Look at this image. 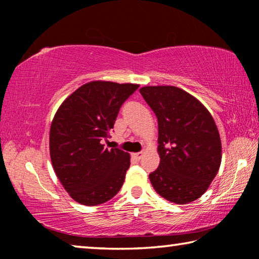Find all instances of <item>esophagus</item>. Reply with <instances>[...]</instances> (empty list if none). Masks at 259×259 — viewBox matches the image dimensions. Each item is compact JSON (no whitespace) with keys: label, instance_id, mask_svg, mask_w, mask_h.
<instances>
[{"label":"esophagus","instance_id":"1","mask_svg":"<svg viewBox=\"0 0 259 259\" xmlns=\"http://www.w3.org/2000/svg\"><path fill=\"white\" fill-rule=\"evenodd\" d=\"M134 157H135V159L136 160H140V159H142V157H143V155H144V153L143 152H138V153H134Z\"/></svg>","mask_w":259,"mask_h":259}]
</instances>
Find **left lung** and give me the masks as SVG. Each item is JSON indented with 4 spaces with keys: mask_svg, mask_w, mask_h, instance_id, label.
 Segmentation results:
<instances>
[{
    "mask_svg": "<svg viewBox=\"0 0 259 259\" xmlns=\"http://www.w3.org/2000/svg\"><path fill=\"white\" fill-rule=\"evenodd\" d=\"M157 117L160 165L150 174L157 194L177 204L199 199L222 162V143L211 114L181 88H140Z\"/></svg>",
    "mask_w": 259,
    "mask_h": 259,
    "instance_id": "8db88e82",
    "label": "left lung"
}]
</instances>
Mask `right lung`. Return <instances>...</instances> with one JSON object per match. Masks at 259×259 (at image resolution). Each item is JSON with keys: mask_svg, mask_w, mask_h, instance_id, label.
<instances>
[{"mask_svg": "<svg viewBox=\"0 0 259 259\" xmlns=\"http://www.w3.org/2000/svg\"><path fill=\"white\" fill-rule=\"evenodd\" d=\"M133 83L93 81L68 96L50 128V157L57 177L76 202L98 205L123 185L129 153L106 148L120 108L138 89Z\"/></svg>", "mask_w": 259, "mask_h": 259, "instance_id": "right-lung-1", "label": "right lung"}]
</instances>
